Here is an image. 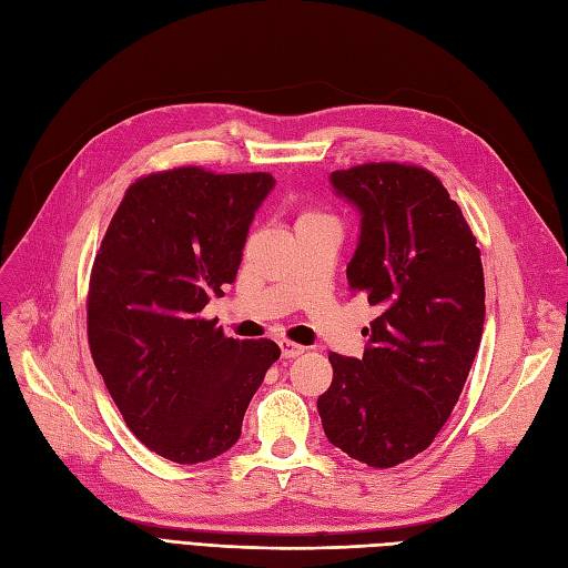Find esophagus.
Masks as SVG:
<instances>
[{"label":"esophagus","instance_id":"obj_1","mask_svg":"<svg viewBox=\"0 0 568 568\" xmlns=\"http://www.w3.org/2000/svg\"><path fill=\"white\" fill-rule=\"evenodd\" d=\"M280 348H282V356L284 358H298L301 354H305V346L294 344V342H288V339H282Z\"/></svg>","mask_w":568,"mask_h":568}]
</instances>
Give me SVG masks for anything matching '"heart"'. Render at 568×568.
<instances>
[{"label": "heart", "mask_w": 568, "mask_h": 568, "mask_svg": "<svg viewBox=\"0 0 568 568\" xmlns=\"http://www.w3.org/2000/svg\"><path fill=\"white\" fill-rule=\"evenodd\" d=\"M303 217H320V214H315V212H305ZM303 217H301V220H303Z\"/></svg>", "instance_id": "1"}]
</instances>
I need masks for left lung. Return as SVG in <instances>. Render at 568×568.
Wrapping results in <instances>:
<instances>
[{
	"mask_svg": "<svg viewBox=\"0 0 568 568\" xmlns=\"http://www.w3.org/2000/svg\"><path fill=\"white\" fill-rule=\"evenodd\" d=\"M329 183L361 212L346 280L379 315L363 332V358L329 354L334 377L317 413L334 447L392 468L430 447L462 396L485 325L480 251L423 166L371 162Z\"/></svg>",
	"mask_w": 568,
	"mask_h": 568,
	"instance_id": "obj_1",
	"label": "left lung"
}]
</instances>
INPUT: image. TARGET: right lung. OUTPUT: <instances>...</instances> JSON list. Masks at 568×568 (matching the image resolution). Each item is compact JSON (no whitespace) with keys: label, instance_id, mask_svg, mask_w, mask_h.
<instances>
[{"label":"right lung","instance_id":"right-lung-1","mask_svg":"<svg viewBox=\"0 0 568 568\" xmlns=\"http://www.w3.org/2000/svg\"><path fill=\"white\" fill-rule=\"evenodd\" d=\"M272 174L201 166L131 183L88 288V344L131 433L174 464L232 449L253 394L280 358L270 339L224 336L201 311L236 280Z\"/></svg>","mask_w":568,"mask_h":568}]
</instances>
